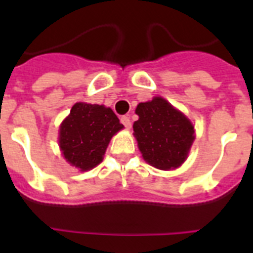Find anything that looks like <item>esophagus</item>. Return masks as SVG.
I'll return each instance as SVG.
<instances>
[{
	"instance_id": "34e87169",
	"label": "esophagus",
	"mask_w": 253,
	"mask_h": 253,
	"mask_svg": "<svg viewBox=\"0 0 253 253\" xmlns=\"http://www.w3.org/2000/svg\"><path fill=\"white\" fill-rule=\"evenodd\" d=\"M120 122L123 123V125H124L125 128L126 129H130L131 128V122H130V118H129L128 115H124L120 118Z\"/></svg>"
}]
</instances>
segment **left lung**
Returning a JSON list of instances; mask_svg holds the SVG:
<instances>
[{
	"label": "left lung",
	"mask_w": 253,
	"mask_h": 253,
	"mask_svg": "<svg viewBox=\"0 0 253 253\" xmlns=\"http://www.w3.org/2000/svg\"><path fill=\"white\" fill-rule=\"evenodd\" d=\"M134 135L143 158L156 169H176L187 157L194 126L182 113L162 97L140 102L135 110Z\"/></svg>",
	"instance_id": "1"
}]
</instances>
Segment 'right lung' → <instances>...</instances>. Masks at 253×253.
<instances>
[{
    "label": "right lung",
    "instance_id": "1",
    "mask_svg": "<svg viewBox=\"0 0 253 253\" xmlns=\"http://www.w3.org/2000/svg\"><path fill=\"white\" fill-rule=\"evenodd\" d=\"M123 128L110 107L77 102L60 125V149L72 166L87 171L101 162L111 137Z\"/></svg>",
    "mask_w": 253,
    "mask_h": 253
}]
</instances>
